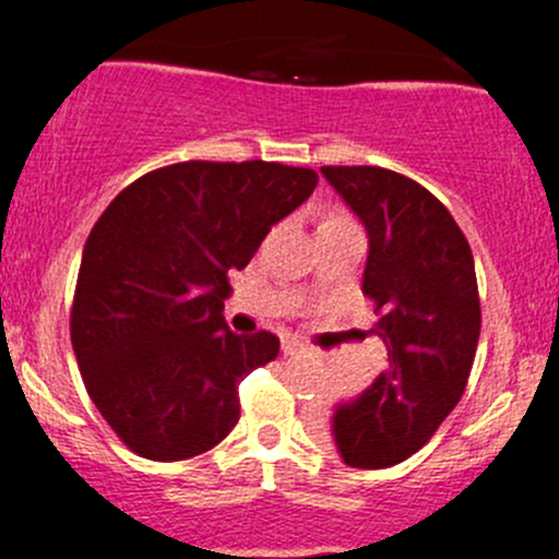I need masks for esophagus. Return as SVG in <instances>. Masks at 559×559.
<instances>
[{"instance_id": "obj_1", "label": "esophagus", "mask_w": 559, "mask_h": 559, "mask_svg": "<svg viewBox=\"0 0 559 559\" xmlns=\"http://www.w3.org/2000/svg\"><path fill=\"white\" fill-rule=\"evenodd\" d=\"M301 350L304 345L296 340V336H285V340H282V353H285V356H296V353Z\"/></svg>"}]
</instances>
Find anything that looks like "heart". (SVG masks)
I'll return each instance as SVG.
<instances>
[{
	"label": "heart",
	"mask_w": 559,
	"mask_h": 559,
	"mask_svg": "<svg viewBox=\"0 0 559 559\" xmlns=\"http://www.w3.org/2000/svg\"><path fill=\"white\" fill-rule=\"evenodd\" d=\"M323 225H356V219L347 212H331L329 217L323 219Z\"/></svg>",
	"instance_id": "obj_1"
}]
</instances>
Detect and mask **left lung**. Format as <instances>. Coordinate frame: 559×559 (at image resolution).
<instances>
[{"label": "left lung", "mask_w": 559, "mask_h": 559, "mask_svg": "<svg viewBox=\"0 0 559 559\" xmlns=\"http://www.w3.org/2000/svg\"><path fill=\"white\" fill-rule=\"evenodd\" d=\"M364 223L369 255L361 290L374 301L372 334L389 369L318 424L342 462L361 469L400 465L456 407L480 336L473 252L449 209L418 181L374 165H325Z\"/></svg>", "instance_id": "obj_1"}]
</instances>
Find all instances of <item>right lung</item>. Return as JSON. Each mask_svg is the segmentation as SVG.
Here are the masks:
<instances>
[{"mask_svg":"<svg viewBox=\"0 0 559 559\" xmlns=\"http://www.w3.org/2000/svg\"><path fill=\"white\" fill-rule=\"evenodd\" d=\"M314 185L312 168L190 159L135 179L94 223L70 340L99 416L138 456L192 460L236 427L239 383L280 340L228 329V274Z\"/></svg>","mask_w":559,"mask_h":559,"instance_id":"add662e5","label":"right lung"}]
</instances>
